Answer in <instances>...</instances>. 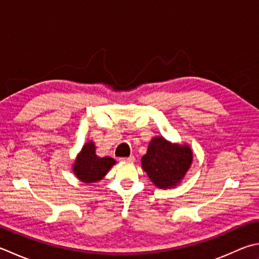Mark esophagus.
Returning a JSON list of instances; mask_svg holds the SVG:
<instances>
[{"mask_svg":"<svg viewBox=\"0 0 259 259\" xmlns=\"http://www.w3.org/2000/svg\"><path fill=\"white\" fill-rule=\"evenodd\" d=\"M120 161H123V163H134V161H135V157H134V156L124 157V158H120Z\"/></svg>","mask_w":259,"mask_h":259,"instance_id":"obj_1","label":"esophagus"}]
</instances>
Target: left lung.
Segmentation results:
<instances>
[{"instance_id": "1", "label": "left lung", "mask_w": 259, "mask_h": 259, "mask_svg": "<svg viewBox=\"0 0 259 259\" xmlns=\"http://www.w3.org/2000/svg\"><path fill=\"white\" fill-rule=\"evenodd\" d=\"M193 160L187 145L171 144L164 137H155L141 158L143 169L158 189H171L184 179Z\"/></svg>"}]
</instances>
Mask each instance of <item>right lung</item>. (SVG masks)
Wrapping results in <instances>:
<instances>
[{
	"label": "right lung",
	"mask_w": 259,
	"mask_h": 259,
	"mask_svg": "<svg viewBox=\"0 0 259 259\" xmlns=\"http://www.w3.org/2000/svg\"><path fill=\"white\" fill-rule=\"evenodd\" d=\"M115 164V160L109 156L99 157L95 154L93 141H88L73 165V171L76 177L84 183H95L103 179Z\"/></svg>",
	"instance_id": "add662e5"
}]
</instances>
